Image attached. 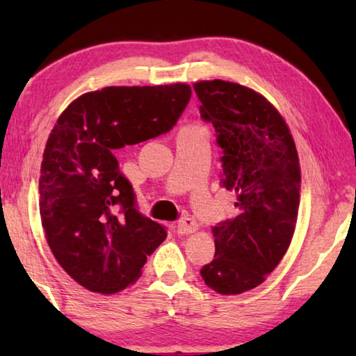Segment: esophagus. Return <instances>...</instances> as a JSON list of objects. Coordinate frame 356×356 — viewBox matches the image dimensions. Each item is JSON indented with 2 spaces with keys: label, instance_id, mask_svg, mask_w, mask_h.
Returning <instances> with one entry per match:
<instances>
[{
  "label": "esophagus",
  "instance_id": "1",
  "mask_svg": "<svg viewBox=\"0 0 356 356\" xmlns=\"http://www.w3.org/2000/svg\"><path fill=\"white\" fill-rule=\"evenodd\" d=\"M197 223L193 220V218H189V217H184V218H181V220L178 222V225H177V233L178 235H189V233H194L197 230Z\"/></svg>",
  "mask_w": 356,
  "mask_h": 356
}]
</instances>
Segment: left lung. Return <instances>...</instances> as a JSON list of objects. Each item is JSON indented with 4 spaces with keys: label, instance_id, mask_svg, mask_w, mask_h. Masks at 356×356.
I'll use <instances>...</instances> for the list:
<instances>
[{
    "label": "left lung",
    "instance_id": "8db88e82",
    "mask_svg": "<svg viewBox=\"0 0 356 356\" xmlns=\"http://www.w3.org/2000/svg\"><path fill=\"white\" fill-rule=\"evenodd\" d=\"M201 116L223 149V188L236 196L238 213L213 227L216 256L201 269L222 295L256 289L275 269L293 238L301 170L289 124L256 90L222 79L199 81Z\"/></svg>",
    "mask_w": 356,
    "mask_h": 356
}]
</instances>
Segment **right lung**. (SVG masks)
Here are the masks:
<instances>
[{"mask_svg":"<svg viewBox=\"0 0 356 356\" xmlns=\"http://www.w3.org/2000/svg\"><path fill=\"white\" fill-rule=\"evenodd\" d=\"M189 99L183 82L104 87L72 100L53 126L38 179L42 227L53 256L84 289L111 295L133 285L167 238L138 212L115 152L168 133Z\"/></svg>","mask_w":356,"mask_h":356,"instance_id":"right-lung-1","label":"right lung"}]
</instances>
